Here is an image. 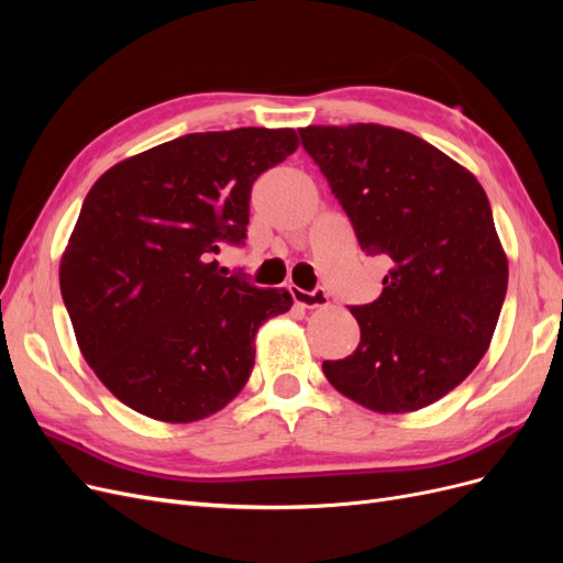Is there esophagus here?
I'll list each match as a JSON object with an SVG mask.
<instances>
[{"instance_id":"34e87169","label":"esophagus","mask_w":563,"mask_h":563,"mask_svg":"<svg viewBox=\"0 0 563 563\" xmlns=\"http://www.w3.org/2000/svg\"><path fill=\"white\" fill-rule=\"evenodd\" d=\"M288 291H291L296 305H300V308H308V310L329 308V294L323 291V288H317V291H302L298 286H288Z\"/></svg>"}]
</instances>
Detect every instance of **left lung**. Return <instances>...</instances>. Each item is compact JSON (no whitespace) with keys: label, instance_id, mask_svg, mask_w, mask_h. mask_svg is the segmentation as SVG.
Returning a JSON list of instances; mask_svg holds the SVG:
<instances>
[{"label":"left lung","instance_id":"left-lung-1","mask_svg":"<svg viewBox=\"0 0 563 563\" xmlns=\"http://www.w3.org/2000/svg\"><path fill=\"white\" fill-rule=\"evenodd\" d=\"M366 255H383V294L350 308L356 350L323 376L378 413L446 397L486 354L507 294V255L490 203L465 166L418 135L380 126H305Z\"/></svg>","mask_w":563,"mask_h":563}]
</instances>
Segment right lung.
Here are the masks:
<instances>
[{
    "mask_svg": "<svg viewBox=\"0 0 563 563\" xmlns=\"http://www.w3.org/2000/svg\"><path fill=\"white\" fill-rule=\"evenodd\" d=\"M296 147L294 129L187 133L93 183L60 294L84 360L133 411L195 422L246 385L255 333L294 298L225 277L213 255L244 244L255 178Z\"/></svg>",
    "mask_w": 563,
    "mask_h": 563,
    "instance_id": "right-lung-1",
    "label": "right lung"
}]
</instances>
